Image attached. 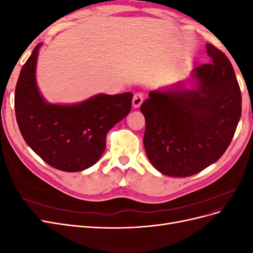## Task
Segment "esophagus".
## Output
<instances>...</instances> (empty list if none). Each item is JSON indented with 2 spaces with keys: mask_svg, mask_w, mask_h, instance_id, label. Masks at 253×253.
<instances>
[{
  "mask_svg": "<svg viewBox=\"0 0 253 253\" xmlns=\"http://www.w3.org/2000/svg\"><path fill=\"white\" fill-rule=\"evenodd\" d=\"M144 100V96L142 93H136L133 97V106L135 109H138Z\"/></svg>",
  "mask_w": 253,
  "mask_h": 253,
  "instance_id": "1",
  "label": "esophagus"
}]
</instances>
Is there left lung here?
I'll return each instance as SVG.
<instances>
[{"mask_svg":"<svg viewBox=\"0 0 253 253\" xmlns=\"http://www.w3.org/2000/svg\"><path fill=\"white\" fill-rule=\"evenodd\" d=\"M207 53L211 62L193 71L197 88L153 90L140 106L145 153L163 174L187 177L217 162L240 121L242 95L232 64L212 44Z\"/></svg>","mask_w":253,"mask_h":253,"instance_id":"left-lung-1","label":"left lung"}]
</instances>
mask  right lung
<instances>
[{
  "mask_svg": "<svg viewBox=\"0 0 253 253\" xmlns=\"http://www.w3.org/2000/svg\"><path fill=\"white\" fill-rule=\"evenodd\" d=\"M37 45L23 65L14 110L23 138L45 163L64 172L94 166L105 149L106 134L131 111L132 93L100 94L73 105L50 104L36 82Z\"/></svg>",
  "mask_w": 253,
  "mask_h": 253,
  "instance_id": "right-lung-1",
  "label": "right lung"
}]
</instances>
